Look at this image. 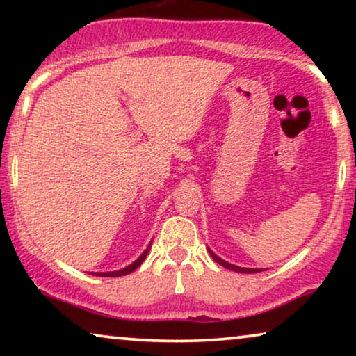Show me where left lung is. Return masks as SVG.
I'll use <instances>...</instances> for the list:
<instances>
[{"label": "left lung", "instance_id": "8db88e82", "mask_svg": "<svg viewBox=\"0 0 356 356\" xmlns=\"http://www.w3.org/2000/svg\"><path fill=\"white\" fill-rule=\"evenodd\" d=\"M209 252H211V256H212V259H213V261L218 262V264L223 266V267H227V269H230V270L240 272V274H254V272H261V269H246V267H238V266H233V264H230V262L223 261V259H220V257H218V256L213 254V252H212L211 250H209Z\"/></svg>", "mask_w": 356, "mask_h": 356}]
</instances>
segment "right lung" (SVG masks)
I'll list each match as a JSON object with an SVG mask.
<instances>
[{
  "mask_svg": "<svg viewBox=\"0 0 356 356\" xmlns=\"http://www.w3.org/2000/svg\"><path fill=\"white\" fill-rule=\"evenodd\" d=\"M149 250H150V245L147 246V250H145L143 254H140L138 259H136L133 264H129L128 267H124V269H121V270H115V272H97L95 275H100V277H121V275H128V274H131V272L133 270H136L138 269V267L143 264V261L145 259V256H147V252H149Z\"/></svg>",
  "mask_w": 356,
  "mask_h": 356,
  "instance_id": "right-lung-1",
  "label": "right lung"
}]
</instances>
